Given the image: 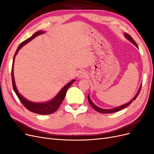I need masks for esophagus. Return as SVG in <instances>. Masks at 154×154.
Wrapping results in <instances>:
<instances>
[{
  "mask_svg": "<svg viewBox=\"0 0 154 154\" xmlns=\"http://www.w3.org/2000/svg\"><path fill=\"white\" fill-rule=\"evenodd\" d=\"M87 73L85 71H80L77 73V77L79 79L84 78L87 76Z\"/></svg>",
  "mask_w": 154,
  "mask_h": 154,
  "instance_id": "34e87169",
  "label": "esophagus"
}]
</instances>
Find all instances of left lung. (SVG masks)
I'll return each instance as SVG.
<instances>
[{"mask_svg":"<svg viewBox=\"0 0 154 154\" xmlns=\"http://www.w3.org/2000/svg\"><path fill=\"white\" fill-rule=\"evenodd\" d=\"M125 36L126 38L128 39L130 42H132V44H134L135 45H136V47L138 48V45H137V44L136 43V42H135V41L134 40V39H133V38H132V37L130 36L128 34L125 33ZM141 85L140 86V87H139V90H138V91H137V94H136V96H135L133 97L132 100H130V101L128 102V103H125V104H124V105H121V106H118V107H116V108H114V109H101V108H100V107H98V106H97L96 105H95L94 104V103H93V102L91 101V100L90 99L89 94L88 95V97H88V102H89V103H90V105H91V106L92 107V108L94 109L96 111L98 112L102 113V114H110V113H114V112H118V111H119V110H121L123 109H125V107H127V106H128L130 103H131L134 100H136V97H137V96L139 95V92H140Z\"/></svg>","mask_w":154,"mask_h":154,"instance_id":"1","label":"left lung"}]
</instances>
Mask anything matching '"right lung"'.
<instances>
[{"mask_svg": "<svg viewBox=\"0 0 154 154\" xmlns=\"http://www.w3.org/2000/svg\"><path fill=\"white\" fill-rule=\"evenodd\" d=\"M44 33V31H38L36 32L35 33L32 35L29 38H27L25 41L22 42L19 45L16 51L15 54L14 55L13 60V65H12V69H11V77H12V84H13V90L16 93L17 97L18 99L20 100L21 103L23 104L27 109H28L29 111L34 112L36 114H53L55 111H57V109L59 108V106L62 103L63 100L65 98V96L66 95V92L69 87L71 86L72 83L75 82V80H72V81L68 83L66 85H65L60 91L58 92V94L53 99L49 101L44 102V103H36V102H32L31 101H29L25 98L24 97H23L19 92L18 91V89L17 88L15 79H14V75H13V65L14 62H15V58L17 54L18 53V51H19L23 46L26 45L27 43H28L31 40L35 38L36 36H38L40 35H42Z\"/></svg>", "mask_w": 154, "mask_h": 154, "instance_id": "right-lung-1", "label": "right lung"}]
</instances>
